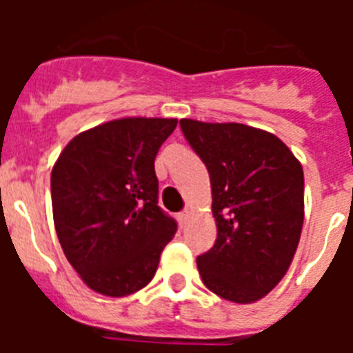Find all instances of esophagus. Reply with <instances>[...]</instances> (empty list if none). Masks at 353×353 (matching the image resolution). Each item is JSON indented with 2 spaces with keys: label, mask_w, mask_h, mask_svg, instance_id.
Here are the masks:
<instances>
[{
  "label": "esophagus",
  "mask_w": 353,
  "mask_h": 353,
  "mask_svg": "<svg viewBox=\"0 0 353 353\" xmlns=\"http://www.w3.org/2000/svg\"><path fill=\"white\" fill-rule=\"evenodd\" d=\"M187 223H189V212H180V214H179L180 228H185Z\"/></svg>",
  "instance_id": "obj_1"
}]
</instances>
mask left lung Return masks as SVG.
Listing matches in <instances>:
<instances>
[{
	"label": "left lung",
	"instance_id": "8db88e82",
	"mask_svg": "<svg viewBox=\"0 0 353 353\" xmlns=\"http://www.w3.org/2000/svg\"><path fill=\"white\" fill-rule=\"evenodd\" d=\"M205 162L217 239L198 256L199 276L215 295L249 304L288 270L304 223V171L281 139L244 123L180 120Z\"/></svg>",
	"mask_w": 353,
	"mask_h": 353
}]
</instances>
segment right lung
Wrapping results in <instances>:
<instances>
[{
  "label": "right lung",
  "mask_w": 353,
  "mask_h": 353,
  "mask_svg": "<svg viewBox=\"0 0 353 353\" xmlns=\"http://www.w3.org/2000/svg\"><path fill=\"white\" fill-rule=\"evenodd\" d=\"M174 118H121L77 134L51 173L56 235L93 292L145 288L176 223L157 205L154 161Z\"/></svg>",
  "instance_id": "obj_1"
}]
</instances>
